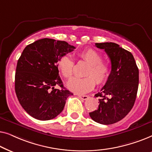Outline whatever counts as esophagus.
I'll list each match as a JSON object with an SVG mask.
<instances>
[{"label":"esophagus","mask_w":152,"mask_h":152,"mask_svg":"<svg viewBox=\"0 0 152 152\" xmlns=\"http://www.w3.org/2000/svg\"><path fill=\"white\" fill-rule=\"evenodd\" d=\"M77 96L80 97V99H83V100H86L88 98V96H87V95H77Z\"/></svg>","instance_id":"34e87169"}]
</instances>
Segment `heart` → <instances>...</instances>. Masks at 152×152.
<instances>
[{
    "instance_id": "1",
    "label": "heart",
    "mask_w": 152,
    "mask_h": 152,
    "mask_svg": "<svg viewBox=\"0 0 152 152\" xmlns=\"http://www.w3.org/2000/svg\"><path fill=\"white\" fill-rule=\"evenodd\" d=\"M80 59L89 64L85 76L83 78H72L67 83L68 88L75 93H88L97 84H104L107 80L110 74V66L108 63L102 61V57L94 49H86L78 54ZM57 68L61 75L66 79H69L73 74L74 62L68 55L60 57L57 62ZM96 82H94V80Z\"/></svg>"
}]
</instances>
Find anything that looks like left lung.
Here are the masks:
<instances>
[{"label":"left lung","instance_id":"obj_1","mask_svg":"<svg viewBox=\"0 0 152 152\" xmlns=\"http://www.w3.org/2000/svg\"><path fill=\"white\" fill-rule=\"evenodd\" d=\"M104 50L111 64V70L100 92L98 109L89 113L92 120L102 124H111L125 117L134 107L139 82V71L134 56L115 43H97Z\"/></svg>","mask_w":152,"mask_h":152}]
</instances>
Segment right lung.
Returning a JSON list of instances; mask_svg holds the SVG:
<instances>
[{"label":"right lung","instance_id":"add662e5","mask_svg":"<svg viewBox=\"0 0 152 152\" xmlns=\"http://www.w3.org/2000/svg\"><path fill=\"white\" fill-rule=\"evenodd\" d=\"M75 48L64 41L42 39L27 45L18 60L15 92L23 109L39 120H49L63 111L72 93L64 87L57 62ZM59 86L61 89H55Z\"/></svg>","mask_w":152,"mask_h":152}]
</instances>
